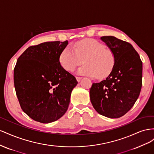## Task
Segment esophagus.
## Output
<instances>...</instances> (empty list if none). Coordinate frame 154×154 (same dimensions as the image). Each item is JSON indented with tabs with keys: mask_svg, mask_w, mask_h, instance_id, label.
I'll list each match as a JSON object with an SVG mask.
<instances>
[{
	"mask_svg": "<svg viewBox=\"0 0 154 154\" xmlns=\"http://www.w3.org/2000/svg\"><path fill=\"white\" fill-rule=\"evenodd\" d=\"M82 79V77H76V80H77V81H78V82H80L81 81Z\"/></svg>",
	"mask_w": 154,
	"mask_h": 154,
	"instance_id": "esophagus-1",
	"label": "esophagus"
}]
</instances>
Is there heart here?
Here are the masks:
<instances>
[{
  "instance_id": "heart-1",
  "label": "heart",
  "mask_w": 154,
  "mask_h": 154,
  "mask_svg": "<svg viewBox=\"0 0 154 154\" xmlns=\"http://www.w3.org/2000/svg\"><path fill=\"white\" fill-rule=\"evenodd\" d=\"M83 60L84 66L79 68L77 73L98 78L106 77L114 65L113 53L105 45L94 39H84L78 42L73 48L67 45L60 56V63L64 69L72 71Z\"/></svg>"
}]
</instances>
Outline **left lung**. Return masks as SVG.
Masks as SVG:
<instances>
[{
  "instance_id": "left-lung-1",
  "label": "left lung",
  "mask_w": 154,
  "mask_h": 154,
  "mask_svg": "<svg viewBox=\"0 0 154 154\" xmlns=\"http://www.w3.org/2000/svg\"><path fill=\"white\" fill-rule=\"evenodd\" d=\"M101 40L113 53L114 65L105 80L92 83L90 99L100 114L118 118L131 109L140 94L143 63L128 42L112 36H102Z\"/></svg>"
}]
</instances>
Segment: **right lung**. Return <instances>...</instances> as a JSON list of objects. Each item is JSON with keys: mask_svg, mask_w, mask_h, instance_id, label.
<instances>
[{"mask_svg": "<svg viewBox=\"0 0 154 154\" xmlns=\"http://www.w3.org/2000/svg\"><path fill=\"white\" fill-rule=\"evenodd\" d=\"M68 41L47 42L27 48L14 69V85L21 109L31 119L42 123L64 115L76 78L60 63Z\"/></svg>", "mask_w": 154, "mask_h": 154, "instance_id": "right-lung-1", "label": "right lung"}]
</instances>
